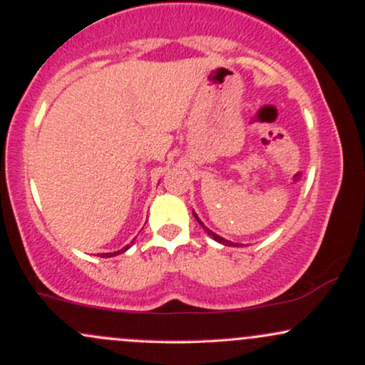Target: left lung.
<instances>
[{
	"mask_svg": "<svg viewBox=\"0 0 365 365\" xmlns=\"http://www.w3.org/2000/svg\"><path fill=\"white\" fill-rule=\"evenodd\" d=\"M192 215H194V217H195V220H197V223H199L200 226H202V228H204V232H206V233H207V235H209V237H211V238H215V240H216V242H220V244H223V245H226V247H238V245H242V244H235V242H230V240H226V238H223V237L216 235V233H215V232H211V230H209V228H207V226H206V225H204V223H202V221H200V220H199V216H197L194 211H192Z\"/></svg>",
	"mask_w": 365,
	"mask_h": 365,
	"instance_id": "obj_1",
	"label": "left lung"
}]
</instances>
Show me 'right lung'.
Wrapping results in <instances>:
<instances>
[{
	"mask_svg": "<svg viewBox=\"0 0 365 365\" xmlns=\"http://www.w3.org/2000/svg\"><path fill=\"white\" fill-rule=\"evenodd\" d=\"M132 244H133V240H132ZM132 244L125 245V247H123V249L116 250V252H108V254H103V255H101V257H115V255H118V254H123V252H127V250L130 249V247H132Z\"/></svg>",
	"mask_w": 365,
	"mask_h": 365,
	"instance_id": "right-lung-1",
	"label": "right lung"
}]
</instances>
